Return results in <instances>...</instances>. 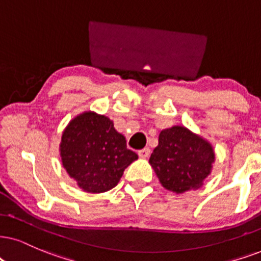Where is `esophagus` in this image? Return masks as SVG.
Here are the masks:
<instances>
[{
  "label": "esophagus",
  "instance_id": "1",
  "mask_svg": "<svg viewBox=\"0 0 261 261\" xmlns=\"http://www.w3.org/2000/svg\"><path fill=\"white\" fill-rule=\"evenodd\" d=\"M138 155H140V158H142V159H146V158H148L150 155V149L149 148H143V149L138 150Z\"/></svg>",
  "mask_w": 261,
  "mask_h": 261
}]
</instances>
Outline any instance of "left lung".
I'll use <instances>...</instances> for the list:
<instances>
[{
	"label": "left lung",
	"instance_id": "obj_1",
	"mask_svg": "<svg viewBox=\"0 0 261 261\" xmlns=\"http://www.w3.org/2000/svg\"><path fill=\"white\" fill-rule=\"evenodd\" d=\"M214 160L216 154L208 141L176 125L161 131L149 164L165 189L183 194L203 186Z\"/></svg>",
	"mask_w": 261,
	"mask_h": 261
}]
</instances>
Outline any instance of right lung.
I'll return each mask as SVG.
<instances>
[{
  "label": "right lung",
  "instance_id": "1",
  "mask_svg": "<svg viewBox=\"0 0 261 261\" xmlns=\"http://www.w3.org/2000/svg\"><path fill=\"white\" fill-rule=\"evenodd\" d=\"M62 166L82 190L100 194L119 183L124 170L138 159L126 140L106 115L87 111L74 117L62 131Z\"/></svg>",
  "mask_w": 261,
  "mask_h": 261
}]
</instances>
